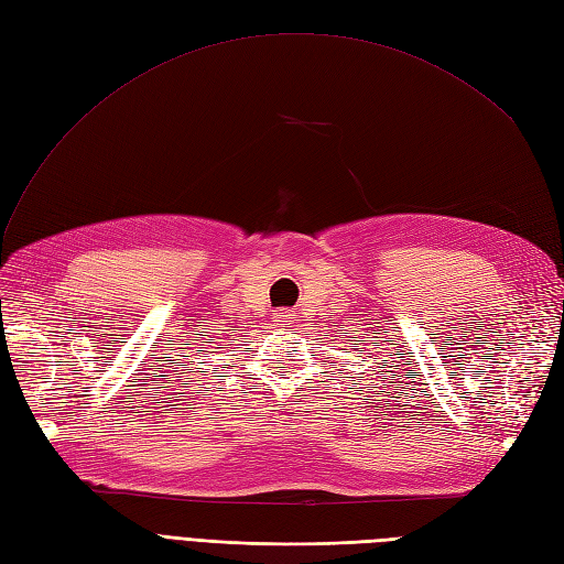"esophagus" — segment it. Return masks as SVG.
I'll use <instances>...</instances> for the list:
<instances>
[{
	"label": "esophagus",
	"mask_w": 564,
	"mask_h": 564,
	"mask_svg": "<svg viewBox=\"0 0 564 564\" xmlns=\"http://www.w3.org/2000/svg\"><path fill=\"white\" fill-rule=\"evenodd\" d=\"M275 322H278V324H286V322H289V313H286V311L275 313Z\"/></svg>",
	"instance_id": "1"
}]
</instances>
